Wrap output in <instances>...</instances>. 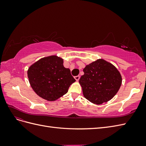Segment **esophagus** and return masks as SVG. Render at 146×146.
I'll return each instance as SVG.
<instances>
[{
    "instance_id": "obj_1",
    "label": "esophagus",
    "mask_w": 146,
    "mask_h": 146,
    "mask_svg": "<svg viewBox=\"0 0 146 146\" xmlns=\"http://www.w3.org/2000/svg\"><path fill=\"white\" fill-rule=\"evenodd\" d=\"M80 76H75V77H74V78L76 79V81L78 82V81L79 80V79H80Z\"/></svg>"
}]
</instances>
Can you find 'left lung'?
Masks as SVG:
<instances>
[{
    "label": "left lung",
    "instance_id": "obj_1",
    "mask_svg": "<svg viewBox=\"0 0 146 146\" xmlns=\"http://www.w3.org/2000/svg\"><path fill=\"white\" fill-rule=\"evenodd\" d=\"M83 72L79 83L84 97L92 103L100 105L107 102L121 87L120 72L115 66L103 59L86 65Z\"/></svg>",
    "mask_w": 146,
    "mask_h": 146
}]
</instances>
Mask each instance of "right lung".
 I'll return each mask as SVG.
<instances>
[{
	"mask_svg": "<svg viewBox=\"0 0 146 146\" xmlns=\"http://www.w3.org/2000/svg\"><path fill=\"white\" fill-rule=\"evenodd\" d=\"M31 86L37 95L48 101H55L68 91L76 82L63 60L55 55L44 57L33 64L27 71Z\"/></svg>",
	"mask_w": 146,
	"mask_h": 146,
	"instance_id": "obj_1",
	"label": "right lung"
}]
</instances>
